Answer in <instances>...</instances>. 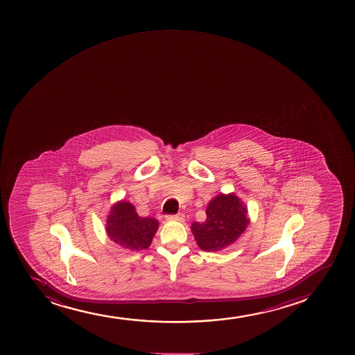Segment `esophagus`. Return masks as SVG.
<instances>
[{"mask_svg":"<svg viewBox=\"0 0 355 355\" xmlns=\"http://www.w3.org/2000/svg\"><path fill=\"white\" fill-rule=\"evenodd\" d=\"M168 220H173V222H183L185 219V216L183 214H177V215H168L166 216Z\"/></svg>","mask_w":355,"mask_h":355,"instance_id":"1","label":"esophagus"}]
</instances>
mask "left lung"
Here are the masks:
<instances>
[{
	"label": "left lung",
	"mask_w": 355,
	"mask_h": 355,
	"mask_svg": "<svg viewBox=\"0 0 355 355\" xmlns=\"http://www.w3.org/2000/svg\"><path fill=\"white\" fill-rule=\"evenodd\" d=\"M250 219L245 204L232 193H220L207 204L205 222H193L191 232L197 245L203 251L215 252L235 243Z\"/></svg>",
	"instance_id": "1"
}]
</instances>
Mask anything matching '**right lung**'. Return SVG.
<instances>
[{
  "label": "right lung",
  "instance_id": "right-lung-1",
  "mask_svg": "<svg viewBox=\"0 0 355 355\" xmlns=\"http://www.w3.org/2000/svg\"><path fill=\"white\" fill-rule=\"evenodd\" d=\"M159 222L152 217H141L128 200L113 204L106 218L105 230L108 239L128 250H144L151 245Z\"/></svg>",
  "mask_w": 355,
  "mask_h": 355
}]
</instances>
